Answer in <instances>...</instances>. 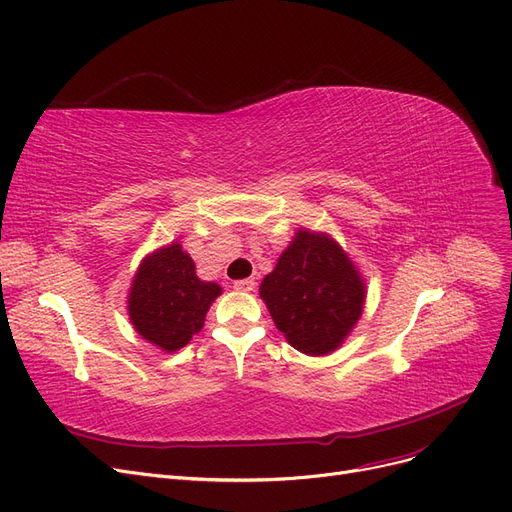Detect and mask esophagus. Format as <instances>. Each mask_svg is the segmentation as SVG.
Returning <instances> with one entry per match:
<instances>
[{"instance_id": "obj_1", "label": "esophagus", "mask_w": 512, "mask_h": 512, "mask_svg": "<svg viewBox=\"0 0 512 512\" xmlns=\"http://www.w3.org/2000/svg\"><path fill=\"white\" fill-rule=\"evenodd\" d=\"M254 285H256L254 279H237V281L233 283V288L239 290V292H252Z\"/></svg>"}]
</instances>
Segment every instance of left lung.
Returning a JSON list of instances; mask_svg holds the SVG:
<instances>
[{"mask_svg": "<svg viewBox=\"0 0 512 512\" xmlns=\"http://www.w3.org/2000/svg\"><path fill=\"white\" fill-rule=\"evenodd\" d=\"M365 281L342 245L327 233L298 229L260 298L296 351L323 357L353 332L365 304Z\"/></svg>", "mask_w": 512, "mask_h": 512, "instance_id": "obj_1", "label": "left lung"}]
</instances>
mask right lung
<instances>
[{
  "label": "right lung",
  "instance_id": "1",
  "mask_svg": "<svg viewBox=\"0 0 512 512\" xmlns=\"http://www.w3.org/2000/svg\"><path fill=\"white\" fill-rule=\"evenodd\" d=\"M220 294V285L201 281L193 258L172 241L142 258L128 294V315L142 338L174 353L201 332Z\"/></svg>",
  "mask_w": 512,
  "mask_h": 512
}]
</instances>
